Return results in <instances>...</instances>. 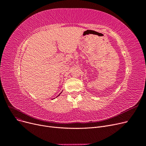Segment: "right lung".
Wrapping results in <instances>:
<instances>
[{
  "label": "right lung",
  "instance_id": "obj_1",
  "mask_svg": "<svg viewBox=\"0 0 146 146\" xmlns=\"http://www.w3.org/2000/svg\"><path fill=\"white\" fill-rule=\"evenodd\" d=\"M60 94H59V95H58V96H57V97H58V96H59V95H60ZM57 97H56V98H57Z\"/></svg>",
  "mask_w": 146,
  "mask_h": 146
}]
</instances>
